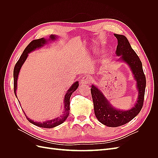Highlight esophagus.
I'll use <instances>...</instances> for the list:
<instances>
[{
	"label": "esophagus",
	"mask_w": 158,
	"mask_h": 158,
	"mask_svg": "<svg viewBox=\"0 0 158 158\" xmlns=\"http://www.w3.org/2000/svg\"><path fill=\"white\" fill-rule=\"evenodd\" d=\"M80 83H81V84L82 85H85V84H89V82H90V78H89V77H84V78H82V79H81V80H80Z\"/></svg>",
	"instance_id": "esophagus-1"
}]
</instances>
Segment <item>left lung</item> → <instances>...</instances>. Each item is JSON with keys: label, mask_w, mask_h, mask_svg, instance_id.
<instances>
[{"label": "left lung", "mask_w": 158, "mask_h": 158, "mask_svg": "<svg viewBox=\"0 0 158 158\" xmlns=\"http://www.w3.org/2000/svg\"><path fill=\"white\" fill-rule=\"evenodd\" d=\"M118 41L116 55L120 56L118 61L125 62L130 68L136 82L138 99L131 109L126 110L114 107L97 86L92 85L91 94L94 102L95 115L103 125L109 127L122 126L131 121L140 113L144 102L146 88V77L142 69V62L132 49L127 38L123 35L114 33Z\"/></svg>", "instance_id": "1"}]
</instances>
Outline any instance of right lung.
Returning <instances> with one entry per match:
<instances>
[{"mask_svg":"<svg viewBox=\"0 0 158 158\" xmlns=\"http://www.w3.org/2000/svg\"><path fill=\"white\" fill-rule=\"evenodd\" d=\"M59 37H57L55 35H51L49 37V39H45L44 37L41 38V39H38V40H33L30 44L28 45L26 48L23 51L22 55L20 56V59H19L17 62V63L16 64L15 66H14V94H15L16 97L17 98L16 95V89H17V81H18V75L19 73H20V69L22 68V65L24 63V62L27 59L28 54L30 52L35 51L36 49H40L43 46H44V45L47 44V43L49 41H55L57 38ZM78 82L76 81L73 84H72L70 88L66 91V93L64 95V111L63 114H61L60 116L54 118L52 119H51V120L48 121H45L44 122H36L31 120L30 118H28L26 114H25V115L28 120V121L32 123L33 125H34L35 126L42 127V128H54L56 126H58L60 124L63 123L64 121H66V119L68 118L69 115V111H70V98L71 95L73 94V93L74 92L75 90L77 89L78 87Z\"/></svg>","mask_w":158,"mask_h":158,"instance_id":"obj_1","label":"right lung"}]
</instances>
